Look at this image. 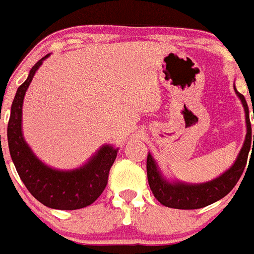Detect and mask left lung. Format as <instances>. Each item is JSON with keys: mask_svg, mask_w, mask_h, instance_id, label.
Segmentation results:
<instances>
[{"mask_svg": "<svg viewBox=\"0 0 254 254\" xmlns=\"http://www.w3.org/2000/svg\"><path fill=\"white\" fill-rule=\"evenodd\" d=\"M235 92L240 98L243 107H244L247 135H245L244 145L241 147L234 166L226 171L223 175H220L219 177L207 181V183H202V184H185L180 181L170 183L162 176L155 160L148 152L147 166H146L147 167L148 185H150L152 194L155 195V198L162 205L172 207V209H201V207L211 205L214 202L223 198L224 195H227L234 189L235 185L238 184L239 179L245 168L247 160H248L249 150L254 148V135L252 143V127H251V120H249L248 104H247L244 95H241L236 88H235Z\"/></svg>", "mask_w": 254, "mask_h": 254, "instance_id": "left-lung-1", "label": "left lung"}]
</instances>
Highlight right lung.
I'll return each mask as SVG.
<instances>
[{
  "mask_svg": "<svg viewBox=\"0 0 254 254\" xmlns=\"http://www.w3.org/2000/svg\"><path fill=\"white\" fill-rule=\"evenodd\" d=\"M48 56L35 64L27 79L16 90L7 124L10 155L20 180L43 205L57 210L82 209L96 201L106 189L109 170L116 159L119 148L102 146L84 166L71 171H60L45 166L32 152L22 133V106L24 94L36 70Z\"/></svg>",
  "mask_w": 254,
  "mask_h": 254,
  "instance_id": "add662e5",
  "label": "right lung"
}]
</instances>
